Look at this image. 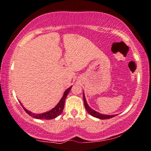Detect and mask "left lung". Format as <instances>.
Masks as SVG:
<instances>
[{
    "mask_svg": "<svg viewBox=\"0 0 151 151\" xmlns=\"http://www.w3.org/2000/svg\"><path fill=\"white\" fill-rule=\"evenodd\" d=\"M83 99H84V106H85V109L87 112L89 113L91 115H92V116H93L95 117H97V118H99V119H110V118H112V117H115V115H102L101 114V113L97 112V111L93 110V109L89 107L88 106L87 103H86V99H85V96H84V95L83 94Z\"/></svg>",
    "mask_w": 151,
    "mask_h": 151,
    "instance_id": "obj_1",
    "label": "left lung"
}]
</instances>
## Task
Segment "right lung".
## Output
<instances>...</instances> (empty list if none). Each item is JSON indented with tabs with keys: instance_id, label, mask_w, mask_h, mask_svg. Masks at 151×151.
<instances>
[{
	"instance_id": "add662e5",
	"label": "right lung",
	"mask_w": 151,
	"mask_h": 151,
	"mask_svg": "<svg viewBox=\"0 0 151 151\" xmlns=\"http://www.w3.org/2000/svg\"><path fill=\"white\" fill-rule=\"evenodd\" d=\"M72 87L71 86H70L69 88H68L67 90L65 91V93H64L63 98L60 101L58 104L56 106H55L54 108L53 109H51V111H48V112H46V113H41V114H34V113H32L31 111H29L28 110H27V109L24 108V107L22 106L21 103H20V104L22 106V108L24 111H25V112L27 113L28 115H29L30 116H32L34 117V118H36V119H54L55 117H57L58 115H60L63 112V109H64V106H65V99L67 98L68 93H69V92L70 91V90H71V88Z\"/></svg>"
}]
</instances>
